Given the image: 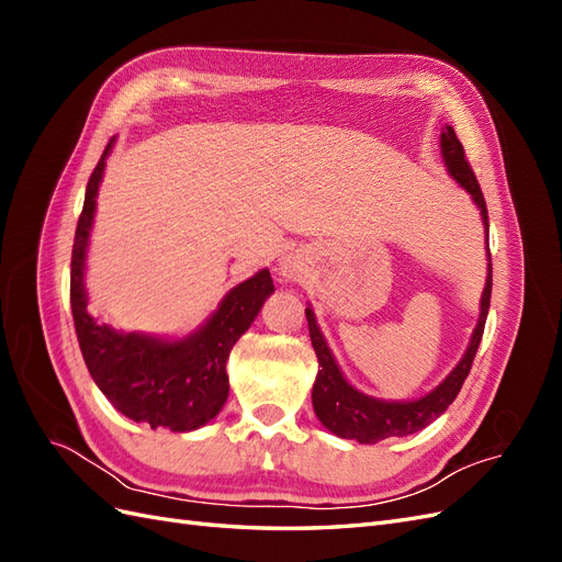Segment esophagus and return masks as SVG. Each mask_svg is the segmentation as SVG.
Wrapping results in <instances>:
<instances>
[{
  "mask_svg": "<svg viewBox=\"0 0 562 562\" xmlns=\"http://www.w3.org/2000/svg\"><path fill=\"white\" fill-rule=\"evenodd\" d=\"M281 271H283V277H291V279L297 277L302 271V262L297 255H288V258L281 262Z\"/></svg>",
  "mask_w": 562,
  "mask_h": 562,
  "instance_id": "34e87169",
  "label": "esophagus"
}]
</instances>
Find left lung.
I'll return each instance as SVG.
<instances>
[{
  "mask_svg": "<svg viewBox=\"0 0 562 562\" xmlns=\"http://www.w3.org/2000/svg\"><path fill=\"white\" fill-rule=\"evenodd\" d=\"M440 149H443V159L448 164V171L452 173V178L464 187V190L473 196L475 206L481 209L483 223L487 229L490 223H487V209H485L481 184L475 180L473 168L464 155V145L457 140L452 126H446V131L440 133ZM487 271L490 274L481 297V318H479V326L473 330L471 345L464 353V359L457 363V368L431 391V394L417 401H407V403H396V401L389 403V401L370 398L361 394V391H356L351 384H347V380L342 378V372H339L333 359L326 339H323L316 326L314 312L310 307L304 310L310 323L312 347L318 359V375L314 382L312 401H314L316 417L321 419L323 427L339 438H351V440H359V443H380V440L391 436L415 434L427 427V424H431L436 417L443 415L448 411V405L457 398L459 389H462L469 375L475 351H479L481 337L485 330V318H487L490 295H492V262L487 265Z\"/></svg>",
  "mask_w": 562,
  "mask_h": 562,
  "instance_id": "obj_1",
  "label": "left lung"
}]
</instances>
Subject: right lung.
I'll return each instance as SVG.
<instances>
[{
  "label": "right lung",
  "instance_id": "add662e5",
  "mask_svg": "<svg viewBox=\"0 0 562 562\" xmlns=\"http://www.w3.org/2000/svg\"><path fill=\"white\" fill-rule=\"evenodd\" d=\"M112 143L114 138L89 178L75 232L70 304L79 349L93 382L119 413L133 422H145L151 429L192 431L211 422L225 405L229 394L227 359L236 339L258 316L267 295L274 293V281L269 269H262L232 288L206 326L178 342L138 333L122 335L105 323H98L87 312L81 279L98 184L103 180Z\"/></svg>",
  "mask_w": 562,
  "mask_h": 562
}]
</instances>
